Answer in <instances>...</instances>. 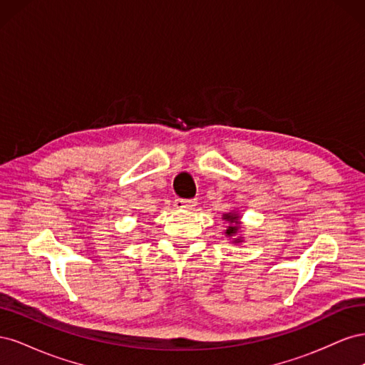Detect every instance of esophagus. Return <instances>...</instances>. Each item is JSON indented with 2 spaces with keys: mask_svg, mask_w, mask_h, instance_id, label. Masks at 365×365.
<instances>
[{
  "mask_svg": "<svg viewBox=\"0 0 365 365\" xmlns=\"http://www.w3.org/2000/svg\"><path fill=\"white\" fill-rule=\"evenodd\" d=\"M196 200H175V208L178 210H193L196 207Z\"/></svg>",
  "mask_w": 365,
  "mask_h": 365,
  "instance_id": "esophagus-1",
  "label": "esophagus"
}]
</instances>
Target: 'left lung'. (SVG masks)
I'll list each match as a JSON object with an SVG mask.
<instances>
[{
    "instance_id": "obj_1",
    "label": "left lung",
    "mask_w": 365,
    "mask_h": 365,
    "mask_svg": "<svg viewBox=\"0 0 365 365\" xmlns=\"http://www.w3.org/2000/svg\"><path fill=\"white\" fill-rule=\"evenodd\" d=\"M222 220H225V222L228 224L227 225V230H224V235H225V237H230V239H233L231 240V244H242V242H244V237L242 236H238L237 238H235V235H239L240 233V225H242V222H240V213L237 212V210H231V212H228V213H224L222 215Z\"/></svg>"
}]
</instances>
